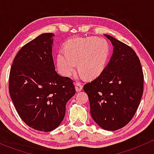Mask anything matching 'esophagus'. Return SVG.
I'll return each mask as SVG.
<instances>
[{
	"label": "esophagus",
	"mask_w": 154,
	"mask_h": 154,
	"mask_svg": "<svg viewBox=\"0 0 154 154\" xmlns=\"http://www.w3.org/2000/svg\"><path fill=\"white\" fill-rule=\"evenodd\" d=\"M74 85H75V89L77 91H80L82 89H83V86H82L80 83H76Z\"/></svg>",
	"instance_id": "34e87169"
}]
</instances>
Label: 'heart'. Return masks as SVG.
<instances>
[{
  "instance_id": "heart-1",
  "label": "heart",
  "mask_w": 154,
  "mask_h": 154,
  "mask_svg": "<svg viewBox=\"0 0 154 154\" xmlns=\"http://www.w3.org/2000/svg\"><path fill=\"white\" fill-rule=\"evenodd\" d=\"M109 56V46L106 40L96 37L72 39L66 43L65 51H60L57 56V66L65 77L72 75L78 70L85 77L94 78L102 73Z\"/></svg>"
}]
</instances>
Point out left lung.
Masks as SVG:
<instances>
[{"label":"left lung","mask_w":154,"mask_h":154,"mask_svg":"<svg viewBox=\"0 0 154 154\" xmlns=\"http://www.w3.org/2000/svg\"><path fill=\"white\" fill-rule=\"evenodd\" d=\"M104 35L113 46L111 58L83 90L93 120L103 130L114 131L127 125L136 113L143 93L144 76L135 51L114 37Z\"/></svg>","instance_id":"1"}]
</instances>
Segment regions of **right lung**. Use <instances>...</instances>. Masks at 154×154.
I'll return each instance as SVG.
<instances>
[{"mask_svg": "<svg viewBox=\"0 0 154 154\" xmlns=\"http://www.w3.org/2000/svg\"><path fill=\"white\" fill-rule=\"evenodd\" d=\"M54 33H42L21 48L10 69L11 99L23 122L38 131L55 130L75 94L73 81L55 71Z\"/></svg>", "mask_w": 154, "mask_h": 154, "instance_id": "obj_1", "label": "right lung"}]
</instances>
